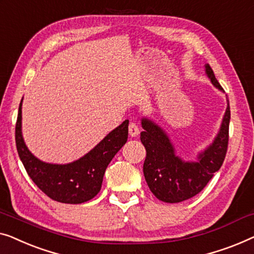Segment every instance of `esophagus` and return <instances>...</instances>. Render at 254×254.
Here are the masks:
<instances>
[{
    "mask_svg": "<svg viewBox=\"0 0 254 254\" xmlns=\"http://www.w3.org/2000/svg\"><path fill=\"white\" fill-rule=\"evenodd\" d=\"M139 127L135 123H130V126H128V134H130V137H137L139 134Z\"/></svg>",
    "mask_w": 254,
    "mask_h": 254,
    "instance_id": "34e87169",
    "label": "esophagus"
}]
</instances>
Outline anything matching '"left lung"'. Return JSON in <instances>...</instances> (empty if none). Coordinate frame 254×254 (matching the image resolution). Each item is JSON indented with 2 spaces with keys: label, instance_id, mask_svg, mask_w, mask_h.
I'll use <instances>...</instances> for the list:
<instances>
[{
  "label": "left lung",
  "instance_id": "left-lung-1",
  "mask_svg": "<svg viewBox=\"0 0 254 254\" xmlns=\"http://www.w3.org/2000/svg\"><path fill=\"white\" fill-rule=\"evenodd\" d=\"M205 73L217 90L223 92L212 67L205 64ZM227 108L222 122L213 141L198 152L195 161H188L177 154L170 135L152 119L142 116L140 140L146 148L144 176L149 190L161 201L177 203L198 194L214 173L219 171L226 158L229 134L230 107Z\"/></svg>",
  "mask_w": 254,
  "mask_h": 254
}]
</instances>
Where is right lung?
<instances>
[{"label": "right lung", "instance_id": "right-lung-1", "mask_svg": "<svg viewBox=\"0 0 254 254\" xmlns=\"http://www.w3.org/2000/svg\"><path fill=\"white\" fill-rule=\"evenodd\" d=\"M21 106L16 124V146L20 161L35 185L59 202H86L101 190L103 175L116 153L127 140L128 121L110 131L90 152L69 163H49L38 159L25 144L21 132Z\"/></svg>", "mask_w": 254, "mask_h": 254}]
</instances>
